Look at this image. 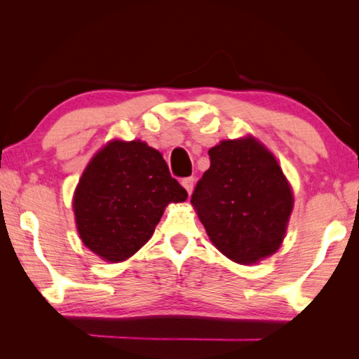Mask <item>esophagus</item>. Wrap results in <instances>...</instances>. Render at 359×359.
I'll use <instances>...</instances> for the list:
<instances>
[{
  "label": "esophagus",
  "mask_w": 359,
  "mask_h": 359,
  "mask_svg": "<svg viewBox=\"0 0 359 359\" xmlns=\"http://www.w3.org/2000/svg\"><path fill=\"white\" fill-rule=\"evenodd\" d=\"M181 184H182V187L187 190V193L190 194L191 191H193V184H194V178L193 177H189V178H184L182 181H181Z\"/></svg>",
  "instance_id": "obj_1"
}]
</instances>
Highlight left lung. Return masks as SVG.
<instances>
[{
	"label": "left lung",
	"mask_w": 359,
	"mask_h": 359,
	"mask_svg": "<svg viewBox=\"0 0 359 359\" xmlns=\"http://www.w3.org/2000/svg\"><path fill=\"white\" fill-rule=\"evenodd\" d=\"M208 154L191 203L212 244L241 265L276 253L293 198L274 156L253 137L223 140Z\"/></svg>",
	"instance_id": "obj_1"
}]
</instances>
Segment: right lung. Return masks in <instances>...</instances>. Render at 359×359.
Instances as JSON below:
<instances>
[{
    "label": "right lung",
    "mask_w": 359,
    "mask_h": 359,
    "mask_svg": "<svg viewBox=\"0 0 359 359\" xmlns=\"http://www.w3.org/2000/svg\"><path fill=\"white\" fill-rule=\"evenodd\" d=\"M187 196L157 149L114 140L93 157L74 191L81 240L104 260L123 262L149 240L166 205Z\"/></svg>",
    "instance_id": "obj_1"
}]
</instances>
